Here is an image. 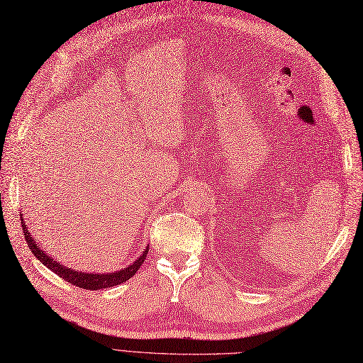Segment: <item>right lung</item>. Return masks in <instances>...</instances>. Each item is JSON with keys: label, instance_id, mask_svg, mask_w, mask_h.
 Returning <instances> with one entry per match:
<instances>
[{"label": "right lung", "instance_id": "right-lung-1", "mask_svg": "<svg viewBox=\"0 0 363 363\" xmlns=\"http://www.w3.org/2000/svg\"><path fill=\"white\" fill-rule=\"evenodd\" d=\"M21 224H23V232H24V238L26 242L30 248V251L38 257V260H40L43 265H45L48 269H51L52 272H56L59 277H62L63 280H67L69 283H72L74 286L82 288V289H91V291H96V289H106L111 286H116V284H121L127 281L128 279H131L138 272V269L140 268L142 263H144L147 255H148V247L144 251L139 259H136L131 265H128L124 269H119L115 272H107V274H91V272H80L75 271L71 268H67L60 265L59 262H56L54 259H51L45 251H42L39 248V245L36 244V240L31 238L28 227L26 225V221L23 215H21Z\"/></svg>", "mask_w": 363, "mask_h": 363}]
</instances>
